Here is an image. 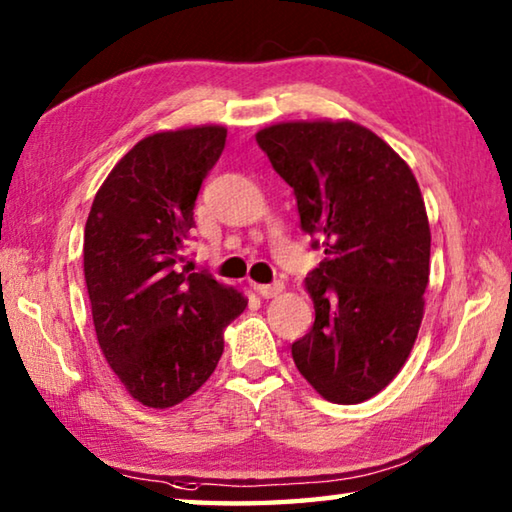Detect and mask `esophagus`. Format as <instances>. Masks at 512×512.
Returning <instances> with one entry per match:
<instances>
[{
	"label": "esophagus",
	"mask_w": 512,
	"mask_h": 512,
	"mask_svg": "<svg viewBox=\"0 0 512 512\" xmlns=\"http://www.w3.org/2000/svg\"><path fill=\"white\" fill-rule=\"evenodd\" d=\"M282 289H284V284H280V282H275V284H257V287H255L257 296L264 298V300L277 298L282 293Z\"/></svg>",
	"instance_id": "obj_1"
}]
</instances>
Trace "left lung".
I'll list each match as a JSON object with an SVG mask.
<instances>
[{"label": "left lung", "instance_id": "8db88e82", "mask_svg": "<svg viewBox=\"0 0 512 512\" xmlns=\"http://www.w3.org/2000/svg\"><path fill=\"white\" fill-rule=\"evenodd\" d=\"M255 137L327 255L305 280L316 320L293 361L325 400L366 402L402 370L424 316L431 230L418 180L350 119L280 121Z\"/></svg>", "mask_w": 512, "mask_h": 512}]
</instances>
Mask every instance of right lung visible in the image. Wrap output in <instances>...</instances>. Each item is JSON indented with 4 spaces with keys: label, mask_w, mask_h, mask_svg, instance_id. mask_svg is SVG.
Masks as SVG:
<instances>
[{
    "label": "right lung",
    "mask_w": 512,
    "mask_h": 512,
    "mask_svg": "<svg viewBox=\"0 0 512 512\" xmlns=\"http://www.w3.org/2000/svg\"><path fill=\"white\" fill-rule=\"evenodd\" d=\"M225 126L146 135L103 180L83 235V273L99 348L126 393L169 409L201 388L223 332L248 300L192 273L185 241L198 189L225 146Z\"/></svg>",
    "instance_id": "right-lung-1"
}]
</instances>
